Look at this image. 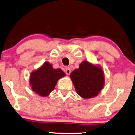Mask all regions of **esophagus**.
I'll list each match as a JSON object with an SVG mask.
<instances>
[{"label":"esophagus","mask_w":135,"mask_h":135,"mask_svg":"<svg viewBox=\"0 0 135 135\" xmlns=\"http://www.w3.org/2000/svg\"><path fill=\"white\" fill-rule=\"evenodd\" d=\"M65 72H66V74H67V75H69V74H70V73H71L70 68H69V67L66 68V70H65Z\"/></svg>","instance_id":"obj_1"}]
</instances>
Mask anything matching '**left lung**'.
I'll return each mask as SVG.
<instances>
[{
    "instance_id": "left-lung-1",
    "label": "left lung",
    "mask_w": 135,
    "mask_h": 135,
    "mask_svg": "<svg viewBox=\"0 0 135 135\" xmlns=\"http://www.w3.org/2000/svg\"><path fill=\"white\" fill-rule=\"evenodd\" d=\"M70 77L76 92L84 99L96 97L104 87L102 69L88 61H83L78 69L71 73Z\"/></svg>"
}]
</instances>
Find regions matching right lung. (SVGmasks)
<instances>
[{
	"instance_id": "right-lung-1",
	"label": "right lung",
	"mask_w": 135,
	"mask_h": 135,
	"mask_svg": "<svg viewBox=\"0 0 135 135\" xmlns=\"http://www.w3.org/2000/svg\"><path fill=\"white\" fill-rule=\"evenodd\" d=\"M65 76L66 74L61 69H54L52 64L46 62L31 73L30 81L31 89L39 95L48 96L54 89L59 79Z\"/></svg>"
}]
</instances>
